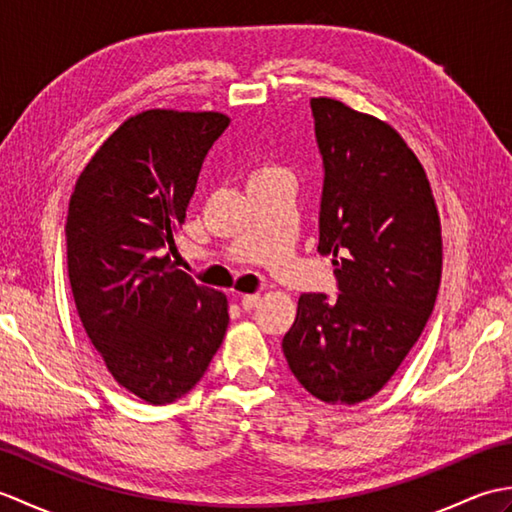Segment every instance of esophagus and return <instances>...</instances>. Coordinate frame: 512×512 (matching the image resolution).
Wrapping results in <instances>:
<instances>
[{
  "mask_svg": "<svg viewBox=\"0 0 512 512\" xmlns=\"http://www.w3.org/2000/svg\"><path fill=\"white\" fill-rule=\"evenodd\" d=\"M259 301H262V297H259V295H244L242 297V308L244 310H253V308H257Z\"/></svg>",
  "mask_w": 512,
  "mask_h": 512,
  "instance_id": "1",
  "label": "esophagus"
}]
</instances>
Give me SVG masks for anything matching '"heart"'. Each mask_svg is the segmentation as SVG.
<instances>
[{
  "label": "heart",
  "instance_id": "1",
  "mask_svg": "<svg viewBox=\"0 0 512 512\" xmlns=\"http://www.w3.org/2000/svg\"><path fill=\"white\" fill-rule=\"evenodd\" d=\"M268 171H275V169H270V167H264V169H259V171L255 173V176H259V173H268Z\"/></svg>",
  "mask_w": 512,
  "mask_h": 512
}]
</instances>
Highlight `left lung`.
Listing matches in <instances>:
<instances>
[{
	"mask_svg": "<svg viewBox=\"0 0 512 512\" xmlns=\"http://www.w3.org/2000/svg\"><path fill=\"white\" fill-rule=\"evenodd\" d=\"M310 107L325 171L319 253L334 257L341 295H301L281 347L314 398L356 405L394 376L436 306L440 215L394 127L325 96Z\"/></svg>",
	"mask_w": 512,
	"mask_h": 512,
	"instance_id": "left-lung-1",
	"label": "left lung"
}]
</instances>
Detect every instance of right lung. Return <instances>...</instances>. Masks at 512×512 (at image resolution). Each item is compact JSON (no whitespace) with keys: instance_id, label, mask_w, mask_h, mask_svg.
Here are the masks:
<instances>
[{"instance_id":"1","label":"right lung","mask_w":512,"mask_h":512,"mask_svg":"<svg viewBox=\"0 0 512 512\" xmlns=\"http://www.w3.org/2000/svg\"><path fill=\"white\" fill-rule=\"evenodd\" d=\"M228 123L220 112L127 118L70 198L65 242L76 312L116 383L149 405L198 385L228 328L222 292L171 262L202 162Z\"/></svg>"}]
</instances>
